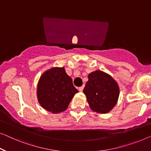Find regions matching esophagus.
<instances>
[{"mask_svg":"<svg viewBox=\"0 0 151 151\" xmlns=\"http://www.w3.org/2000/svg\"><path fill=\"white\" fill-rule=\"evenodd\" d=\"M83 88H84V85H83V86L78 87V91H82Z\"/></svg>","mask_w":151,"mask_h":151,"instance_id":"34e87169","label":"esophagus"}]
</instances>
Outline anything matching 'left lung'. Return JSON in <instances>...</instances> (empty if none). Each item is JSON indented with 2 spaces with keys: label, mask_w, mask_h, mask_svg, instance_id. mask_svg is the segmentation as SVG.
I'll use <instances>...</instances> for the list:
<instances>
[{
  "label": "left lung",
  "mask_w": 151,
  "mask_h": 151,
  "mask_svg": "<svg viewBox=\"0 0 151 151\" xmlns=\"http://www.w3.org/2000/svg\"><path fill=\"white\" fill-rule=\"evenodd\" d=\"M83 93L92 111L106 114L115 106L120 89L117 82L111 75L97 70L88 75Z\"/></svg>",
  "instance_id": "8db88e82"
}]
</instances>
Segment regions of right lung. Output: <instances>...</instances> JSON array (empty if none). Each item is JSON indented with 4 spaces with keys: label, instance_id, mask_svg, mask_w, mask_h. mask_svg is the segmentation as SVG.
I'll return each mask as SVG.
<instances>
[{
    "label": "right lung",
    "instance_id": "obj_1",
    "mask_svg": "<svg viewBox=\"0 0 151 151\" xmlns=\"http://www.w3.org/2000/svg\"><path fill=\"white\" fill-rule=\"evenodd\" d=\"M78 92L64 67H52L47 70L37 83L38 102L42 109L52 114L66 111Z\"/></svg>",
    "mask_w": 151,
    "mask_h": 151
}]
</instances>
